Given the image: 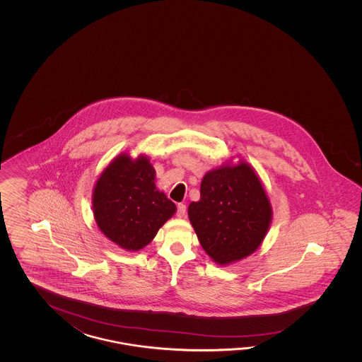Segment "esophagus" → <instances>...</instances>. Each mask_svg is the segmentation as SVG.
<instances>
[{
  "instance_id": "obj_1",
  "label": "esophagus",
  "mask_w": 362,
  "mask_h": 362,
  "mask_svg": "<svg viewBox=\"0 0 362 362\" xmlns=\"http://www.w3.org/2000/svg\"><path fill=\"white\" fill-rule=\"evenodd\" d=\"M177 217H184L186 215V206L182 203H178L177 204Z\"/></svg>"
}]
</instances>
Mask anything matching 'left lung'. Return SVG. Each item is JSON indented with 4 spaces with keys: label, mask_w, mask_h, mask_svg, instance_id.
<instances>
[{
    "label": "left lung",
    "mask_w": 362,
    "mask_h": 362,
    "mask_svg": "<svg viewBox=\"0 0 362 362\" xmlns=\"http://www.w3.org/2000/svg\"><path fill=\"white\" fill-rule=\"evenodd\" d=\"M189 220L208 256L220 265L254 254L272 223V206L254 168L240 160L209 170Z\"/></svg>",
    "instance_id": "left-lung-1"
}]
</instances>
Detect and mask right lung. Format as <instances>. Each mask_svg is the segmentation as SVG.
Here are the masks:
<instances>
[{"label":"right lung","mask_w":362,"mask_h":362,"mask_svg":"<svg viewBox=\"0 0 362 362\" xmlns=\"http://www.w3.org/2000/svg\"><path fill=\"white\" fill-rule=\"evenodd\" d=\"M155 170L145 155H119L93 190V214L100 230L127 251L147 246L176 212V204L155 186Z\"/></svg>","instance_id":"add662e5"}]
</instances>
